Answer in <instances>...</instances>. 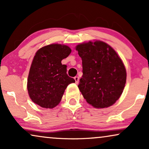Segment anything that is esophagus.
<instances>
[{"label": "esophagus", "instance_id": "1", "mask_svg": "<svg viewBox=\"0 0 149 149\" xmlns=\"http://www.w3.org/2000/svg\"><path fill=\"white\" fill-rule=\"evenodd\" d=\"M74 79V80H75V83H76L77 84V83H78L79 81V77H75Z\"/></svg>", "mask_w": 149, "mask_h": 149}]
</instances>
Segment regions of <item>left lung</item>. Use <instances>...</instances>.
<instances>
[{
  "mask_svg": "<svg viewBox=\"0 0 149 149\" xmlns=\"http://www.w3.org/2000/svg\"><path fill=\"white\" fill-rule=\"evenodd\" d=\"M76 50L82 60L83 76L78 87L83 97L97 109L114 104L123 93L127 77L120 57L100 40L79 44Z\"/></svg>",
  "mask_w": 149,
  "mask_h": 149,
  "instance_id": "left-lung-1",
  "label": "left lung"
}]
</instances>
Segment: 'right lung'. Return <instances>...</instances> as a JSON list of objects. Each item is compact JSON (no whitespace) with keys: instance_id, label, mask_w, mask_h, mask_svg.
Instances as JSON below:
<instances>
[{"instance_id":"1","label":"right lung","mask_w":149,"mask_h":149,"mask_svg":"<svg viewBox=\"0 0 149 149\" xmlns=\"http://www.w3.org/2000/svg\"><path fill=\"white\" fill-rule=\"evenodd\" d=\"M71 53L68 46L51 44L36 52L28 74L27 89L34 103L45 109L56 107L67 86L75 81L67 74L62 60Z\"/></svg>"}]
</instances>
